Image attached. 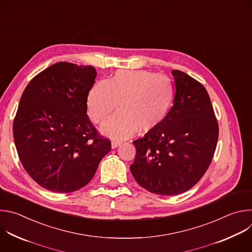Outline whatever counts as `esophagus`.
Instances as JSON below:
<instances>
[{
    "mask_svg": "<svg viewBox=\"0 0 252 252\" xmlns=\"http://www.w3.org/2000/svg\"><path fill=\"white\" fill-rule=\"evenodd\" d=\"M122 141H118V140H113L112 141V148L113 149H116V148H118V147H120L121 145H122Z\"/></svg>",
    "mask_w": 252,
    "mask_h": 252,
    "instance_id": "34e87169",
    "label": "esophagus"
}]
</instances>
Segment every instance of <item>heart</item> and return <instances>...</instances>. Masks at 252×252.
<instances>
[{"mask_svg": "<svg viewBox=\"0 0 252 252\" xmlns=\"http://www.w3.org/2000/svg\"><path fill=\"white\" fill-rule=\"evenodd\" d=\"M175 98L170 78L150 70L120 69L106 82H97L88 96V115L96 125H103L116 112L120 114L107 123L102 131L123 139L137 129L150 131L167 118Z\"/></svg>", "mask_w": 252, "mask_h": 252, "instance_id": "heart-1", "label": "heart"}]
</instances>
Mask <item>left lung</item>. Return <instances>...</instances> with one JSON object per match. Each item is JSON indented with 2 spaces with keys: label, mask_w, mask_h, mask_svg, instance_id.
Returning <instances> with one entry per match:
<instances>
[{
  "label": "left lung",
  "mask_w": 252,
  "mask_h": 252,
  "mask_svg": "<svg viewBox=\"0 0 252 252\" xmlns=\"http://www.w3.org/2000/svg\"><path fill=\"white\" fill-rule=\"evenodd\" d=\"M175 98L165 121L133 141L129 166L136 183L160 195H175L195 186L211 163L219 124L205 88L178 69L171 70Z\"/></svg>",
  "instance_id": "1"
}]
</instances>
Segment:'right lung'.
I'll return each instance as SVG.
<instances>
[{
	"mask_svg": "<svg viewBox=\"0 0 252 252\" xmlns=\"http://www.w3.org/2000/svg\"><path fill=\"white\" fill-rule=\"evenodd\" d=\"M95 77L92 65L60 62L33 77L21 96L13 124L16 149L28 174L45 189H81L112 150L87 115Z\"/></svg>",
	"mask_w": 252,
	"mask_h": 252,
	"instance_id": "add662e5",
	"label": "right lung"
}]
</instances>
